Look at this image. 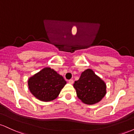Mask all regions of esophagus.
Masks as SVG:
<instances>
[{"mask_svg":"<svg viewBox=\"0 0 134 134\" xmlns=\"http://www.w3.org/2000/svg\"><path fill=\"white\" fill-rule=\"evenodd\" d=\"M73 82H74V81H73V79H70V80H69V83H70V84H73Z\"/></svg>","mask_w":134,"mask_h":134,"instance_id":"1","label":"esophagus"}]
</instances>
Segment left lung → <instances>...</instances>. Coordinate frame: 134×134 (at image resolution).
Returning a JSON list of instances; mask_svg holds the SVG:
<instances>
[{"instance_id":"left-lung-1","label":"left lung","mask_w":134,"mask_h":134,"mask_svg":"<svg viewBox=\"0 0 134 134\" xmlns=\"http://www.w3.org/2000/svg\"><path fill=\"white\" fill-rule=\"evenodd\" d=\"M74 87L79 99L86 104H93L105 96L107 86L100 77L88 69L82 72L79 80L75 81Z\"/></svg>"}]
</instances>
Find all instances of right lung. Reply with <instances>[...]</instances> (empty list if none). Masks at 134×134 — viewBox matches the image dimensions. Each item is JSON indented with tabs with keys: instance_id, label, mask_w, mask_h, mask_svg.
<instances>
[{
	"instance_id": "1",
	"label": "right lung",
	"mask_w": 134,
	"mask_h": 134,
	"mask_svg": "<svg viewBox=\"0 0 134 134\" xmlns=\"http://www.w3.org/2000/svg\"><path fill=\"white\" fill-rule=\"evenodd\" d=\"M65 84L63 77L50 67L43 69L28 80L31 93L43 101H52L57 98Z\"/></svg>"
}]
</instances>
